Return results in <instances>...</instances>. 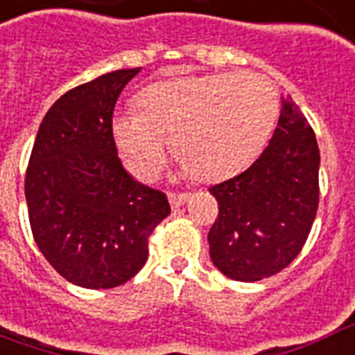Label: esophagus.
I'll return each instance as SVG.
<instances>
[{
  "label": "esophagus",
  "instance_id": "esophagus-1",
  "mask_svg": "<svg viewBox=\"0 0 355 355\" xmlns=\"http://www.w3.org/2000/svg\"><path fill=\"white\" fill-rule=\"evenodd\" d=\"M167 198H169V203L173 207H180V205H184V201L190 198V193L186 191V193H177V191H169L167 193Z\"/></svg>",
  "mask_w": 355,
  "mask_h": 355
}]
</instances>
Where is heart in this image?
<instances>
[{"label":"heart","mask_w":355,"mask_h":355,"mask_svg":"<svg viewBox=\"0 0 355 355\" xmlns=\"http://www.w3.org/2000/svg\"><path fill=\"white\" fill-rule=\"evenodd\" d=\"M137 105L111 118L118 154L137 178L156 175L165 135L193 178L230 175L258 156L280 112L277 86L248 71L154 83Z\"/></svg>","instance_id":"1"}]
</instances>
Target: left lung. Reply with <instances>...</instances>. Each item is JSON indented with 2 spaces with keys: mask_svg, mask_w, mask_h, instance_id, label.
<instances>
[{
  "mask_svg": "<svg viewBox=\"0 0 355 355\" xmlns=\"http://www.w3.org/2000/svg\"><path fill=\"white\" fill-rule=\"evenodd\" d=\"M320 148L290 96L278 128L254 164L209 188L218 216L209 231L211 259L225 277L256 282L297 258L316 218Z\"/></svg>",
  "mask_w": 355,
  "mask_h": 355,
  "instance_id": "left-lung-1",
  "label": "left lung"
}]
</instances>
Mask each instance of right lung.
Instances as JSON below:
<instances>
[{"instance_id": "add662e5", "label": "right lung", "mask_w": 355, "mask_h": 355, "mask_svg": "<svg viewBox=\"0 0 355 355\" xmlns=\"http://www.w3.org/2000/svg\"><path fill=\"white\" fill-rule=\"evenodd\" d=\"M118 69L84 83L52 105L39 125L26 171L35 244L71 284L107 290L128 282L148 258V239L171 207L118 157L111 118L137 75Z\"/></svg>"}]
</instances>
